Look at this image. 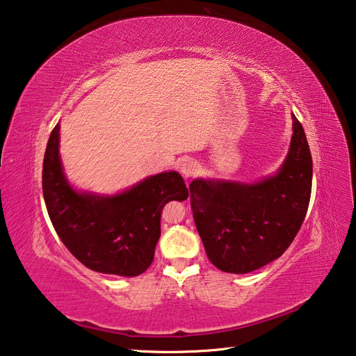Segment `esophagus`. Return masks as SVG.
Returning <instances> with one entry per match:
<instances>
[{
    "mask_svg": "<svg viewBox=\"0 0 356 356\" xmlns=\"http://www.w3.org/2000/svg\"><path fill=\"white\" fill-rule=\"evenodd\" d=\"M200 169H201L200 164L196 163L195 160H187V161L181 164V173H183L186 178L196 177L200 173Z\"/></svg>",
    "mask_w": 356,
    "mask_h": 356,
    "instance_id": "34e87169",
    "label": "esophagus"
}]
</instances>
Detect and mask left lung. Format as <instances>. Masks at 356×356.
<instances>
[{"label": "left lung", "instance_id": "obj_1", "mask_svg": "<svg viewBox=\"0 0 356 356\" xmlns=\"http://www.w3.org/2000/svg\"><path fill=\"white\" fill-rule=\"evenodd\" d=\"M285 163L256 184L195 179L193 219L210 262L247 274L280 257L302 227L312 188V156L303 126L292 114Z\"/></svg>", "mask_w": 356, "mask_h": 356}]
</instances>
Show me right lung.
Masks as SVG:
<instances>
[{"label":"right lung","mask_w":356,"mask_h":356,"mask_svg":"<svg viewBox=\"0 0 356 356\" xmlns=\"http://www.w3.org/2000/svg\"><path fill=\"white\" fill-rule=\"evenodd\" d=\"M59 128L58 123L50 134L42 165L44 201L54 230L92 271L124 277L145 273L161 234L163 207L188 196L183 177L163 172L114 196L79 193L62 170Z\"/></svg>","instance_id":"add662e5"}]
</instances>
